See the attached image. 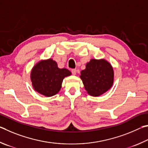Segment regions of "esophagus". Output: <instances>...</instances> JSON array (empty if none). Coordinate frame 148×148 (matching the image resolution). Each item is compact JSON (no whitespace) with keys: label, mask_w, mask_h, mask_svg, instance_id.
I'll list each match as a JSON object with an SVG mask.
<instances>
[{"label":"esophagus","mask_w":148,"mask_h":148,"mask_svg":"<svg viewBox=\"0 0 148 148\" xmlns=\"http://www.w3.org/2000/svg\"><path fill=\"white\" fill-rule=\"evenodd\" d=\"M71 73L73 75H75L76 73H77V69H71Z\"/></svg>","instance_id":"34e87169"}]
</instances>
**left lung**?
Here are the masks:
<instances>
[{
	"label": "left lung",
	"mask_w": 148,
	"mask_h": 148,
	"mask_svg": "<svg viewBox=\"0 0 148 148\" xmlns=\"http://www.w3.org/2000/svg\"><path fill=\"white\" fill-rule=\"evenodd\" d=\"M80 77L88 94L92 96H99L112 87L113 68L105 60L92 59L87 63L86 69L81 72Z\"/></svg>",
	"instance_id": "1"
}]
</instances>
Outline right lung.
I'll return each instance as SVG.
<instances>
[{
  "mask_svg": "<svg viewBox=\"0 0 148 148\" xmlns=\"http://www.w3.org/2000/svg\"><path fill=\"white\" fill-rule=\"evenodd\" d=\"M71 74L68 69L58 68L56 62L50 58L36 64L31 71L30 78L36 92L51 97L60 91L64 77Z\"/></svg>",
  "mask_w": 148,
  "mask_h": 148,
  "instance_id": "right-lung-1",
  "label": "right lung"
}]
</instances>
